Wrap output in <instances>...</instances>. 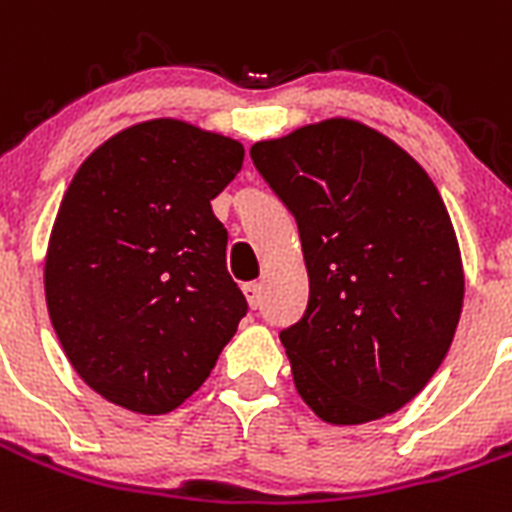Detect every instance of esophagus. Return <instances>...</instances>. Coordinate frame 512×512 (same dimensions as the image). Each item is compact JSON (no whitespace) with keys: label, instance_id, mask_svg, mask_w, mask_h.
Listing matches in <instances>:
<instances>
[{"label":"esophagus","instance_id":"34e87169","mask_svg":"<svg viewBox=\"0 0 512 512\" xmlns=\"http://www.w3.org/2000/svg\"><path fill=\"white\" fill-rule=\"evenodd\" d=\"M242 291H244V296H247V304H250L252 309H257V306L262 304V286H260V283H244Z\"/></svg>","mask_w":512,"mask_h":512}]
</instances>
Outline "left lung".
<instances>
[{"label":"left lung","instance_id":"1","mask_svg":"<svg viewBox=\"0 0 512 512\" xmlns=\"http://www.w3.org/2000/svg\"><path fill=\"white\" fill-rule=\"evenodd\" d=\"M250 157L304 247L309 304L281 332L301 399L332 425L397 412L443 363L464 304L441 193L407 151L348 118L257 141Z\"/></svg>","mask_w":512,"mask_h":512}]
</instances>
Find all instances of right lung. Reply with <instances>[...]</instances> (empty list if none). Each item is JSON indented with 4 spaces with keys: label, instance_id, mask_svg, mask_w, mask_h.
Instances as JSON below:
<instances>
[{
    "label": "right lung",
    "instance_id": "1",
    "mask_svg": "<svg viewBox=\"0 0 512 512\" xmlns=\"http://www.w3.org/2000/svg\"><path fill=\"white\" fill-rule=\"evenodd\" d=\"M242 159L237 141L159 118L115 133L71 180L48 242V314L108 402L180 407L250 309L211 211Z\"/></svg>",
    "mask_w": 512,
    "mask_h": 512
}]
</instances>
